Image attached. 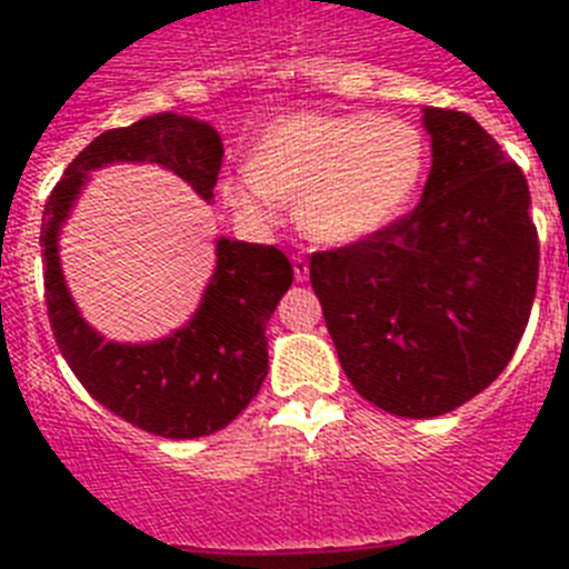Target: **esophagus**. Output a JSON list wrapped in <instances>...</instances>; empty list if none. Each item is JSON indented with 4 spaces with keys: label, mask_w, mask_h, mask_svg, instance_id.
<instances>
[{
    "label": "esophagus",
    "mask_w": 569,
    "mask_h": 569,
    "mask_svg": "<svg viewBox=\"0 0 569 569\" xmlns=\"http://www.w3.org/2000/svg\"><path fill=\"white\" fill-rule=\"evenodd\" d=\"M291 269H295L297 283H306L308 280V261L302 256H291Z\"/></svg>",
    "instance_id": "34e87169"
}]
</instances>
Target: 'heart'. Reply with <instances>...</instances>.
I'll return each instance as SVG.
<instances>
[{
	"label": "heart",
	"instance_id": "b5f03b06",
	"mask_svg": "<svg viewBox=\"0 0 569 569\" xmlns=\"http://www.w3.org/2000/svg\"><path fill=\"white\" fill-rule=\"evenodd\" d=\"M248 170L220 181L228 209L269 222L278 203H297V220L313 242L347 248L405 214L427 170V140L401 118L295 112L263 131Z\"/></svg>",
	"mask_w": 569,
	"mask_h": 569
}]
</instances>
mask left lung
Instances as JSON below:
<instances>
[{
  "label": "left lung",
  "instance_id": "8db88e82",
  "mask_svg": "<svg viewBox=\"0 0 569 569\" xmlns=\"http://www.w3.org/2000/svg\"><path fill=\"white\" fill-rule=\"evenodd\" d=\"M421 123V203L366 242L311 256L343 375L401 418L451 412L507 369L539 272L523 170L470 114L423 107Z\"/></svg>",
  "mask_w": 569,
  "mask_h": 569
}]
</instances>
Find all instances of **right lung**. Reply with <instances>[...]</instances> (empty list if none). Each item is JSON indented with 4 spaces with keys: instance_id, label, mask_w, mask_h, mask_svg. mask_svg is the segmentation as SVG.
Listing matches in <instances>:
<instances>
[{
    "instance_id": "1",
    "label": "right lung",
    "mask_w": 569,
    "mask_h": 569,
    "mask_svg": "<svg viewBox=\"0 0 569 569\" xmlns=\"http://www.w3.org/2000/svg\"><path fill=\"white\" fill-rule=\"evenodd\" d=\"M118 162L159 164L211 203L222 137L206 120L159 112L104 131L68 164L40 226L51 330L84 391L114 416L159 438H203L228 427L261 391L269 371L263 330L295 272L272 244L220 237L214 272L187 325L157 341H107L73 302L60 263V233L90 173Z\"/></svg>"
}]
</instances>
